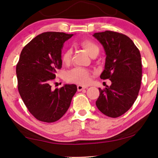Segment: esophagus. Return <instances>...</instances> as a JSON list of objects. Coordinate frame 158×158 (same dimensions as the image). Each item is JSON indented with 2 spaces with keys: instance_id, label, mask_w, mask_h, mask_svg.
<instances>
[{
  "instance_id": "1",
  "label": "esophagus",
  "mask_w": 158,
  "mask_h": 158,
  "mask_svg": "<svg viewBox=\"0 0 158 158\" xmlns=\"http://www.w3.org/2000/svg\"><path fill=\"white\" fill-rule=\"evenodd\" d=\"M88 87H86V86H83V85H78L77 86V90H78V91H81L82 90H83V89H85V88H87Z\"/></svg>"
}]
</instances>
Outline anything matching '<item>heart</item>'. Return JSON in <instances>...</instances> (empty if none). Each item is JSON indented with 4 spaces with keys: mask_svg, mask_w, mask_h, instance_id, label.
<instances>
[{
    "mask_svg": "<svg viewBox=\"0 0 158 158\" xmlns=\"http://www.w3.org/2000/svg\"><path fill=\"white\" fill-rule=\"evenodd\" d=\"M81 46L87 51L90 56L99 52V48L96 43L90 40H83L80 42ZM73 57L72 49H66L62 55V61L63 63L70 64ZM66 81L69 83L85 85L90 81V73L89 70L83 68H75L68 71L66 74Z\"/></svg>",
    "mask_w": 158,
    "mask_h": 158,
    "instance_id": "heart-1",
    "label": "heart"
}]
</instances>
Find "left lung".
Instances as JSON below:
<instances>
[{"instance_id": "left-lung-1", "label": "left lung", "mask_w": 158, "mask_h": 158, "mask_svg": "<svg viewBox=\"0 0 158 158\" xmlns=\"http://www.w3.org/2000/svg\"><path fill=\"white\" fill-rule=\"evenodd\" d=\"M104 48L105 68L100 77L109 79L111 85L103 90L96 104L106 116L116 118L128 111L134 104L141 85V55L132 40L124 34L112 31L94 35Z\"/></svg>"}]
</instances>
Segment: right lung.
<instances>
[{
    "mask_svg": "<svg viewBox=\"0 0 158 158\" xmlns=\"http://www.w3.org/2000/svg\"><path fill=\"white\" fill-rule=\"evenodd\" d=\"M73 34L48 31L39 34L21 51L16 64L19 94L29 111L41 122L59 120L70 107L77 86L52 89L51 83L62 68L63 44Z\"/></svg>",
    "mask_w": 158,
    "mask_h": 158,
    "instance_id": "1",
    "label": "right lung"
}]
</instances>
